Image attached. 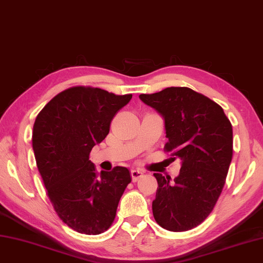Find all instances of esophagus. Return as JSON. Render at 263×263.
Listing matches in <instances>:
<instances>
[{"mask_svg": "<svg viewBox=\"0 0 263 263\" xmlns=\"http://www.w3.org/2000/svg\"><path fill=\"white\" fill-rule=\"evenodd\" d=\"M142 174H143V172H142V171H140V170H132V171H131L132 181H133V182H136L139 178L142 177Z\"/></svg>", "mask_w": 263, "mask_h": 263, "instance_id": "34e87169", "label": "esophagus"}]
</instances>
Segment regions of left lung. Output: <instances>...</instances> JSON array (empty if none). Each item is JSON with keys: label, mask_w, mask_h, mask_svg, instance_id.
Returning <instances> with one entry per match:
<instances>
[{"label": "left lung", "mask_w": 263, "mask_h": 263, "mask_svg": "<svg viewBox=\"0 0 263 263\" xmlns=\"http://www.w3.org/2000/svg\"><path fill=\"white\" fill-rule=\"evenodd\" d=\"M140 100L164 118L165 151L181 161L179 176L154 173L156 222L170 231L197 227L212 212L233 158V126L217 102L189 87H166Z\"/></svg>", "instance_id": "8db88e82"}]
</instances>
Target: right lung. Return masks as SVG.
Returning <instances> with one entry per match:
<instances>
[{"label": "right lung", "mask_w": 263, "mask_h": 263, "mask_svg": "<svg viewBox=\"0 0 263 263\" xmlns=\"http://www.w3.org/2000/svg\"><path fill=\"white\" fill-rule=\"evenodd\" d=\"M131 98L98 87H70L51 99L35 120L36 165L57 214L77 233L99 235L109 228L131 182L126 167L98 174L89 159Z\"/></svg>", "instance_id": "right-lung-1"}]
</instances>
